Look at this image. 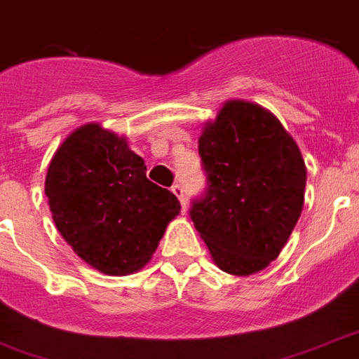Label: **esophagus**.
Returning a JSON list of instances; mask_svg holds the SVG:
<instances>
[{"instance_id": "1", "label": "esophagus", "mask_w": 359, "mask_h": 359, "mask_svg": "<svg viewBox=\"0 0 359 359\" xmlns=\"http://www.w3.org/2000/svg\"><path fill=\"white\" fill-rule=\"evenodd\" d=\"M171 191H173L175 196L179 197L180 205H182V210H186V197H184V188H182V186H180V184H175V186H171Z\"/></svg>"}]
</instances>
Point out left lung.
Masks as SVG:
<instances>
[{"label": "left lung", "mask_w": 359, "mask_h": 359, "mask_svg": "<svg viewBox=\"0 0 359 359\" xmlns=\"http://www.w3.org/2000/svg\"><path fill=\"white\" fill-rule=\"evenodd\" d=\"M207 188L190 218L224 272L266 268L287 244L304 207L306 163L270 111L231 100L199 137Z\"/></svg>", "instance_id": "8db88e82"}]
</instances>
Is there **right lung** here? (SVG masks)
Listing matches in <instances>:
<instances>
[{
	"mask_svg": "<svg viewBox=\"0 0 359 359\" xmlns=\"http://www.w3.org/2000/svg\"><path fill=\"white\" fill-rule=\"evenodd\" d=\"M143 158L123 137L86 124L53 154L46 197L53 222L78 255L109 276L151 261L179 199L147 179Z\"/></svg>",
	"mask_w": 359,
	"mask_h": 359,
	"instance_id": "obj_1",
	"label": "right lung"
}]
</instances>
